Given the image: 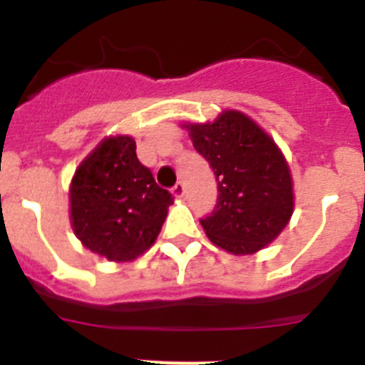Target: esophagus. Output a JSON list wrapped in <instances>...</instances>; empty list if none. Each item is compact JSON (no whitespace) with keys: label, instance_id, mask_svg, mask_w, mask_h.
Segmentation results:
<instances>
[{"label":"esophagus","instance_id":"1","mask_svg":"<svg viewBox=\"0 0 365 365\" xmlns=\"http://www.w3.org/2000/svg\"><path fill=\"white\" fill-rule=\"evenodd\" d=\"M172 193H173V197L180 199V197H182V195H185V185H182V182H177V185L173 186Z\"/></svg>","mask_w":365,"mask_h":365}]
</instances>
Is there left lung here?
Here are the masks:
<instances>
[{
    "mask_svg": "<svg viewBox=\"0 0 365 365\" xmlns=\"http://www.w3.org/2000/svg\"><path fill=\"white\" fill-rule=\"evenodd\" d=\"M182 128L217 180V205L201 219L208 240L234 256L259 252L282 234L294 212L285 155L259 124L237 109L222 111L214 122H186Z\"/></svg>",
    "mask_w": 365,
    "mask_h": 365,
    "instance_id": "1",
    "label": "left lung"
}]
</instances>
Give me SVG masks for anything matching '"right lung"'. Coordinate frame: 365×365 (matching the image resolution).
<instances>
[{
	"mask_svg": "<svg viewBox=\"0 0 365 365\" xmlns=\"http://www.w3.org/2000/svg\"><path fill=\"white\" fill-rule=\"evenodd\" d=\"M135 150L130 135L106 137L80 163L69 186L74 235L91 252L115 263L146 252L173 202Z\"/></svg>",
	"mask_w": 365,
	"mask_h": 365,
	"instance_id": "obj_1",
	"label": "right lung"
}]
</instances>
